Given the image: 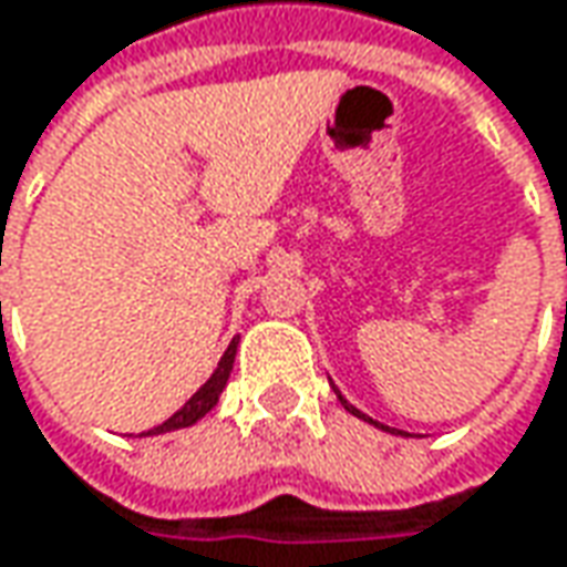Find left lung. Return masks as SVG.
I'll return each instance as SVG.
<instances>
[{"instance_id":"8db88e82","label":"left lung","mask_w":567,"mask_h":567,"mask_svg":"<svg viewBox=\"0 0 567 567\" xmlns=\"http://www.w3.org/2000/svg\"><path fill=\"white\" fill-rule=\"evenodd\" d=\"M334 391H338V388H334ZM338 398H340V403H343V406H347V410H350V413H353V416H360V420H365V423L379 425V423H375V420H369V416H365V413H360V410H357V406H353V403H347V401H343V394H340V391H338ZM381 429H384V432H391V429H388V425H381Z\"/></svg>"}]
</instances>
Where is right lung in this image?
<instances>
[{
    "mask_svg": "<svg viewBox=\"0 0 567 567\" xmlns=\"http://www.w3.org/2000/svg\"><path fill=\"white\" fill-rule=\"evenodd\" d=\"M236 347H239V338L229 340L227 353L220 357V362H217V369H214V375L188 398L186 403H183V410H176L166 423L154 425L151 432H144V435H164V432H176V429H186V425H195L202 416H205L207 410H214L217 406V401H220V391L227 388V379L229 372H233V360H236Z\"/></svg>",
    "mask_w": 567,
    "mask_h": 567,
    "instance_id": "1",
    "label": "right lung"
}]
</instances>
